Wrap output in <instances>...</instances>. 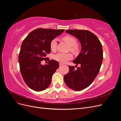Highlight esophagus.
Instances as JSON below:
<instances>
[{
	"label": "esophagus",
	"instance_id": "34e87169",
	"mask_svg": "<svg viewBox=\"0 0 121 121\" xmlns=\"http://www.w3.org/2000/svg\"><path fill=\"white\" fill-rule=\"evenodd\" d=\"M59 65H63V64H61V63H60V64H59Z\"/></svg>",
	"mask_w": 121,
	"mask_h": 121
}]
</instances>
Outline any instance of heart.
Returning <instances> with one entry per match:
<instances>
[{"label": "heart", "instance_id": "1", "mask_svg": "<svg viewBox=\"0 0 121 121\" xmlns=\"http://www.w3.org/2000/svg\"><path fill=\"white\" fill-rule=\"evenodd\" d=\"M63 39L67 42L70 46V50L72 52H76L77 50L76 46L77 40L71 36H65L63 37ZM57 46V40L56 38L53 39L50 43V47L52 51L56 50ZM73 55L70 53H61L59 52L54 54L53 56V58L57 61L60 63H65L68 60H71L73 58Z\"/></svg>", "mask_w": 121, "mask_h": 121}]
</instances>
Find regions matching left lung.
Masks as SVG:
<instances>
[{
    "mask_svg": "<svg viewBox=\"0 0 121 121\" xmlns=\"http://www.w3.org/2000/svg\"><path fill=\"white\" fill-rule=\"evenodd\" d=\"M65 32L77 38L82 48L73 61L77 68L78 64L80 67L75 69L74 66L69 65V72L65 75L64 81L69 88L80 91L88 87L99 72L103 60L102 47L97 36L88 30H68Z\"/></svg>",
    "mask_w": 121,
    "mask_h": 121,
    "instance_id": "obj_1",
    "label": "left lung"
}]
</instances>
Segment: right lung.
<instances>
[{
	"label": "right lung",
	"mask_w": 121,
	"mask_h": 121,
	"mask_svg": "<svg viewBox=\"0 0 121 121\" xmlns=\"http://www.w3.org/2000/svg\"><path fill=\"white\" fill-rule=\"evenodd\" d=\"M64 30L38 28L30 32L23 40L19 62L21 75L30 88L38 92L49 86L59 64L56 60H48L46 56L51 52L50 41ZM43 60H48V65H41Z\"/></svg>",
	"instance_id": "obj_1"
}]
</instances>
